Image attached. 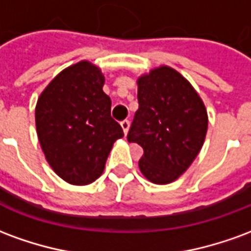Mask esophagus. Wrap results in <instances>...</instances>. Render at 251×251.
<instances>
[{
	"label": "esophagus",
	"instance_id": "34e87169",
	"mask_svg": "<svg viewBox=\"0 0 251 251\" xmlns=\"http://www.w3.org/2000/svg\"><path fill=\"white\" fill-rule=\"evenodd\" d=\"M121 126H122V129H124V133H127V130H129V126H130V121L129 120H124L121 121Z\"/></svg>",
	"mask_w": 251,
	"mask_h": 251
}]
</instances>
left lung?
Instances as JSON below:
<instances>
[{"label": "left lung", "instance_id": "8db88e82", "mask_svg": "<svg viewBox=\"0 0 251 251\" xmlns=\"http://www.w3.org/2000/svg\"><path fill=\"white\" fill-rule=\"evenodd\" d=\"M137 98L127 141L144 149L138 165L148 180L172 183L203 147L208 125L204 103L185 77L165 66L138 79Z\"/></svg>", "mask_w": 251, "mask_h": 251}]
</instances>
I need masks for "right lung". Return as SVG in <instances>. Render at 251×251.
Here are the masks:
<instances>
[{"label": "right lung", "mask_w": 251, "mask_h": 251, "mask_svg": "<svg viewBox=\"0 0 251 251\" xmlns=\"http://www.w3.org/2000/svg\"><path fill=\"white\" fill-rule=\"evenodd\" d=\"M98 67L79 62L68 67L41 93L36 129L52 169L67 183L84 185L102 175L110 151L124 137L111 117Z\"/></svg>", "instance_id": "1"}]
</instances>
